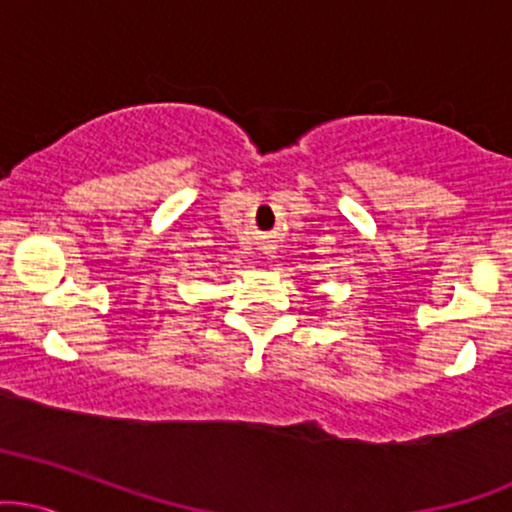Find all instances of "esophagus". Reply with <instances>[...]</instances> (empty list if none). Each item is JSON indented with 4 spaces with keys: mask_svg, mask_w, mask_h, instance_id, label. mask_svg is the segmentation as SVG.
Listing matches in <instances>:
<instances>
[{
    "mask_svg": "<svg viewBox=\"0 0 512 512\" xmlns=\"http://www.w3.org/2000/svg\"><path fill=\"white\" fill-rule=\"evenodd\" d=\"M262 250H265V252H267V255H269V245H262Z\"/></svg>",
    "mask_w": 512,
    "mask_h": 512,
    "instance_id": "1",
    "label": "esophagus"
}]
</instances>
